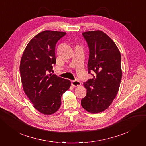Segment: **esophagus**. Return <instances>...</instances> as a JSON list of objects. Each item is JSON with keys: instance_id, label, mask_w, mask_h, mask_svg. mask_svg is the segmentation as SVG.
Here are the masks:
<instances>
[{"instance_id": "1", "label": "esophagus", "mask_w": 146, "mask_h": 146, "mask_svg": "<svg viewBox=\"0 0 146 146\" xmlns=\"http://www.w3.org/2000/svg\"><path fill=\"white\" fill-rule=\"evenodd\" d=\"M72 83V85L74 86H78L81 85V83L78 81V80H74V81H72L71 82Z\"/></svg>"}]
</instances>
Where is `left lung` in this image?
Masks as SVG:
<instances>
[{
	"label": "left lung",
	"mask_w": 146,
	"mask_h": 146,
	"mask_svg": "<svg viewBox=\"0 0 146 146\" xmlns=\"http://www.w3.org/2000/svg\"><path fill=\"white\" fill-rule=\"evenodd\" d=\"M89 47L88 73L93 78L84 82L86 95L82 107L91 113L107 109L117 94L122 78L121 55L116 44L101 30L82 33Z\"/></svg>",
	"instance_id": "left-lung-1"
}]
</instances>
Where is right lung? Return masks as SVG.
I'll use <instances>...</instances> for the list:
<instances>
[{
	"label": "right lung",
	"instance_id": "1",
	"mask_svg": "<svg viewBox=\"0 0 146 146\" xmlns=\"http://www.w3.org/2000/svg\"><path fill=\"white\" fill-rule=\"evenodd\" d=\"M66 34L52 30L38 33L26 46L21 60L23 90L34 108L46 115L58 111L61 96L71 85L68 79L49 74L56 63V43Z\"/></svg>",
	"mask_w": 146,
	"mask_h": 146
}]
</instances>
